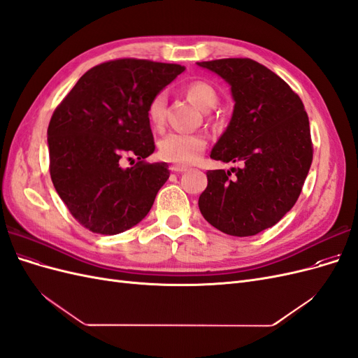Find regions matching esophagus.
Wrapping results in <instances>:
<instances>
[{
  "mask_svg": "<svg viewBox=\"0 0 358 358\" xmlns=\"http://www.w3.org/2000/svg\"><path fill=\"white\" fill-rule=\"evenodd\" d=\"M170 170H171L173 173H183V171L188 170V167H183V166H171Z\"/></svg>",
  "mask_w": 358,
  "mask_h": 358,
  "instance_id": "1",
  "label": "esophagus"
}]
</instances>
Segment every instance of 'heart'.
Instances as JSON below:
<instances>
[{"label": "heart", "instance_id": "heart-1", "mask_svg": "<svg viewBox=\"0 0 358 358\" xmlns=\"http://www.w3.org/2000/svg\"><path fill=\"white\" fill-rule=\"evenodd\" d=\"M188 99L201 110H210L218 103V92L208 82H192L187 86ZM166 92H158L148 104V117L150 124L159 128L166 119ZM208 146V140L199 133H170L161 138L158 145L159 157L178 166H188L196 162Z\"/></svg>", "mask_w": 358, "mask_h": 358}]
</instances>
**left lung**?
Masks as SVG:
<instances>
[{"mask_svg":"<svg viewBox=\"0 0 358 358\" xmlns=\"http://www.w3.org/2000/svg\"><path fill=\"white\" fill-rule=\"evenodd\" d=\"M231 86V121L210 158L242 162L209 170L199 199L204 220L245 237L273 227L296 204L312 164L309 119L300 96L272 70L249 58L197 62Z\"/></svg>","mask_w":358,"mask_h":358,"instance_id":"1","label":"left lung"}]
</instances>
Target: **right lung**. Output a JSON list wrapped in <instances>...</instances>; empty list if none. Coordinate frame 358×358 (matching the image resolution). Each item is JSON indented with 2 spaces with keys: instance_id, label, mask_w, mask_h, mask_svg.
<instances>
[{
  "instance_id": "add662e5",
  "label": "right lung",
  "mask_w": 358,
  "mask_h": 358,
  "mask_svg": "<svg viewBox=\"0 0 358 358\" xmlns=\"http://www.w3.org/2000/svg\"><path fill=\"white\" fill-rule=\"evenodd\" d=\"M185 67L124 58L86 71L61 101L48 128L49 170L58 196L85 229L117 234L142 221L167 182L148 117L152 96ZM139 161L125 169L127 159Z\"/></svg>"
}]
</instances>
